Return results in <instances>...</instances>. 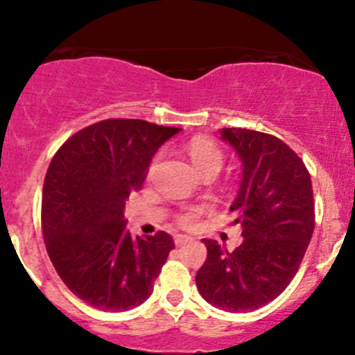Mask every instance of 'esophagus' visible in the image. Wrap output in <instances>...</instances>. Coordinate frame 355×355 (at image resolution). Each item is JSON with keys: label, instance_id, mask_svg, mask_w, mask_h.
Segmentation results:
<instances>
[{"label": "esophagus", "instance_id": "1", "mask_svg": "<svg viewBox=\"0 0 355 355\" xmlns=\"http://www.w3.org/2000/svg\"><path fill=\"white\" fill-rule=\"evenodd\" d=\"M191 237H189V235H175V245L177 247H183L187 245V243L191 242Z\"/></svg>", "mask_w": 355, "mask_h": 355}]
</instances>
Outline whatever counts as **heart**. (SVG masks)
Listing matches in <instances>:
<instances>
[{
	"mask_svg": "<svg viewBox=\"0 0 355 355\" xmlns=\"http://www.w3.org/2000/svg\"><path fill=\"white\" fill-rule=\"evenodd\" d=\"M189 157L191 164L195 165V168L198 170L202 175L209 172H220L223 165V153L217 145H214L209 140H203V138H197V140H191L189 145ZM203 209H189L178 217V222L183 227L193 225V222L197 220L198 215L202 214Z\"/></svg>",
	"mask_w": 355,
	"mask_h": 355,
	"instance_id": "heart-1",
	"label": "heart"
}]
</instances>
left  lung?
<instances>
[{
  "mask_svg": "<svg viewBox=\"0 0 355 355\" xmlns=\"http://www.w3.org/2000/svg\"><path fill=\"white\" fill-rule=\"evenodd\" d=\"M218 133L242 164L230 211L243 240L234 252L203 240L207 260L195 282L214 307L250 312L282 294L299 270L313 234L312 182L304 162L277 137L243 128Z\"/></svg>",
  "mask_w": 355,
  "mask_h": 355,
  "instance_id": "obj_1",
  "label": "left lung"
}]
</instances>
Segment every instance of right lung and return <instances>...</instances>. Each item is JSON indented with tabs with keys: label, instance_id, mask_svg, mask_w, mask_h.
<instances>
[{
	"label": "right lung",
	"instance_id": "obj_1",
	"mask_svg": "<svg viewBox=\"0 0 355 355\" xmlns=\"http://www.w3.org/2000/svg\"><path fill=\"white\" fill-rule=\"evenodd\" d=\"M178 132L145 120H103L68 138L48 166L42 200L48 255L64 285L92 307L123 312L152 295L175 243L166 232L132 237L125 200Z\"/></svg>",
	"mask_w": 355,
	"mask_h": 355
}]
</instances>
